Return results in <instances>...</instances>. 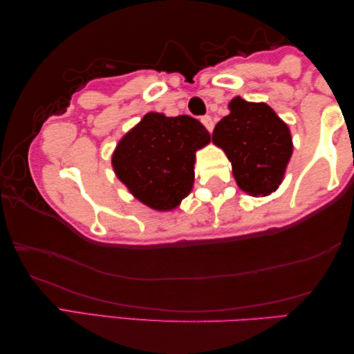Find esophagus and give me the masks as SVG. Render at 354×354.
I'll use <instances>...</instances> for the list:
<instances>
[{
  "label": "esophagus",
  "instance_id": "esophagus-1",
  "mask_svg": "<svg viewBox=\"0 0 354 354\" xmlns=\"http://www.w3.org/2000/svg\"><path fill=\"white\" fill-rule=\"evenodd\" d=\"M201 122L205 125V129L208 130V131H213V127H215V122H213V119L210 118V115H204V118L201 119Z\"/></svg>",
  "mask_w": 354,
  "mask_h": 354
}]
</instances>
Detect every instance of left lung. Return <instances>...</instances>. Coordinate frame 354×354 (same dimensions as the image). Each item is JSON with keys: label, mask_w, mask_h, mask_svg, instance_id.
<instances>
[{"label": "left lung", "mask_w": 354, "mask_h": 354, "mask_svg": "<svg viewBox=\"0 0 354 354\" xmlns=\"http://www.w3.org/2000/svg\"><path fill=\"white\" fill-rule=\"evenodd\" d=\"M230 113L216 124L212 141L232 163L236 185L251 196L279 187L293 152L287 124L266 103L232 98Z\"/></svg>", "instance_id": "8db88e82"}]
</instances>
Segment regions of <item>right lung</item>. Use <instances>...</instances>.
Masks as SVG:
<instances>
[{"label":"right lung","instance_id":"add662e5","mask_svg":"<svg viewBox=\"0 0 354 354\" xmlns=\"http://www.w3.org/2000/svg\"><path fill=\"white\" fill-rule=\"evenodd\" d=\"M210 133L189 115L147 113L120 139L113 153L115 176L144 205L174 210L194 183L196 152Z\"/></svg>","mask_w":354,"mask_h":354}]
</instances>
